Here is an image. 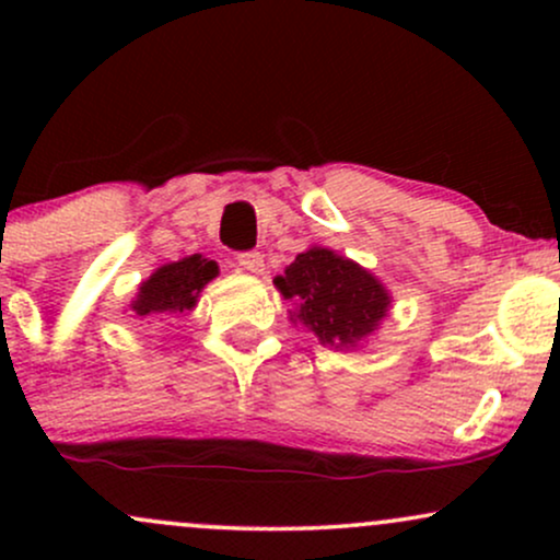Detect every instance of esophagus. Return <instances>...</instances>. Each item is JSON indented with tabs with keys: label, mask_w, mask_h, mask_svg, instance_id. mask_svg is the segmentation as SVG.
<instances>
[{
	"label": "esophagus",
	"mask_w": 560,
	"mask_h": 560,
	"mask_svg": "<svg viewBox=\"0 0 560 560\" xmlns=\"http://www.w3.org/2000/svg\"><path fill=\"white\" fill-rule=\"evenodd\" d=\"M240 266L244 271L249 273H262L266 271V262H262V255L260 253H242L240 255Z\"/></svg>",
	"instance_id": "obj_1"
}]
</instances>
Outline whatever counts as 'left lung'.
I'll return each instance as SVG.
<instances>
[{"label":"left lung","instance_id":"8db88e82","mask_svg":"<svg viewBox=\"0 0 560 560\" xmlns=\"http://www.w3.org/2000/svg\"><path fill=\"white\" fill-rule=\"evenodd\" d=\"M273 284L294 305L289 320L334 350L361 347L392 307L389 289L369 268L320 244L300 253Z\"/></svg>","mask_w":560,"mask_h":560}]
</instances>
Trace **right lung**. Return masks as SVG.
I'll return each mask as SVG.
<instances>
[{
  "label": "right lung",
  "mask_w": 560,
  "mask_h": 560,
  "mask_svg": "<svg viewBox=\"0 0 560 560\" xmlns=\"http://www.w3.org/2000/svg\"><path fill=\"white\" fill-rule=\"evenodd\" d=\"M218 276V262L205 255H186L176 262L160 266L144 279L133 294L131 318L163 320L173 313H189L197 307L199 292Z\"/></svg>",
  "instance_id": "right-lung-1"
}]
</instances>
